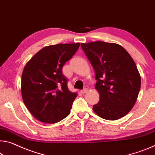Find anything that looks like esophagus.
Masks as SVG:
<instances>
[{
  "label": "esophagus",
  "mask_w": 155,
  "mask_h": 155,
  "mask_svg": "<svg viewBox=\"0 0 155 155\" xmlns=\"http://www.w3.org/2000/svg\"><path fill=\"white\" fill-rule=\"evenodd\" d=\"M87 92H88L87 88H85V89H83V90H81V93H83V94H85V93H87Z\"/></svg>",
  "instance_id": "1"
}]
</instances>
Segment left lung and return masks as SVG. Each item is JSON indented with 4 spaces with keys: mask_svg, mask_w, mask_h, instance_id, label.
I'll return each instance as SVG.
<instances>
[{
    "mask_svg": "<svg viewBox=\"0 0 155 155\" xmlns=\"http://www.w3.org/2000/svg\"><path fill=\"white\" fill-rule=\"evenodd\" d=\"M81 46L95 71V88L100 100L93 110L101 118L114 121L132 109L141 87V76L129 53L120 45L104 41Z\"/></svg>",
    "mask_w": 155,
    "mask_h": 155,
    "instance_id": "left-lung-1",
    "label": "left lung"
}]
</instances>
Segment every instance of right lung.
<instances>
[{"label": "right lung", "mask_w": 155, "mask_h": 155, "mask_svg": "<svg viewBox=\"0 0 155 155\" xmlns=\"http://www.w3.org/2000/svg\"><path fill=\"white\" fill-rule=\"evenodd\" d=\"M80 43L46 46L25 65L21 91L25 105L36 119L56 124L67 117L77 92L69 90L62 68Z\"/></svg>", "instance_id": "right-lung-1"}]
</instances>
